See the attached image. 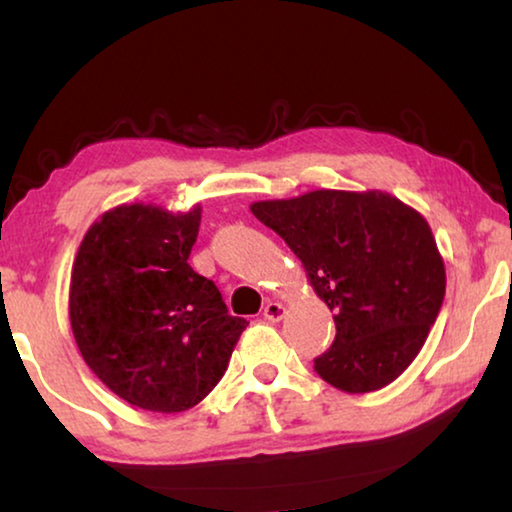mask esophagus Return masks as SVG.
<instances>
[{
	"label": "esophagus",
	"instance_id": "esophagus-1",
	"mask_svg": "<svg viewBox=\"0 0 512 512\" xmlns=\"http://www.w3.org/2000/svg\"><path fill=\"white\" fill-rule=\"evenodd\" d=\"M284 314H287V307L282 305V302H268L264 307V318L271 320V323H277V320H282Z\"/></svg>",
	"mask_w": 512,
	"mask_h": 512
}]
</instances>
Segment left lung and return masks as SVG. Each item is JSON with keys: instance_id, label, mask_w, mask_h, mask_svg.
<instances>
[{"instance_id": "1", "label": "left lung", "mask_w": 512, "mask_h": 512, "mask_svg": "<svg viewBox=\"0 0 512 512\" xmlns=\"http://www.w3.org/2000/svg\"><path fill=\"white\" fill-rule=\"evenodd\" d=\"M296 253L334 311L336 339L314 361L345 393L379 391L418 357L445 298V262L424 216L379 189H314L250 205Z\"/></svg>"}]
</instances>
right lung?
I'll list each match as a JSON object with an SVG mask.
<instances>
[{"mask_svg":"<svg viewBox=\"0 0 512 512\" xmlns=\"http://www.w3.org/2000/svg\"><path fill=\"white\" fill-rule=\"evenodd\" d=\"M198 225L201 205L124 203L90 225L74 257L69 323L85 363L121 400L153 413L201 402L248 325L187 264Z\"/></svg>","mask_w":512,"mask_h":512,"instance_id":"1","label":"right lung"}]
</instances>
